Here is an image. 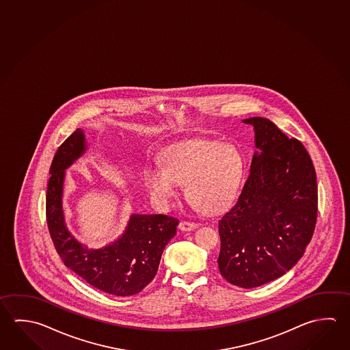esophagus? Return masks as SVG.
Returning a JSON list of instances; mask_svg holds the SVG:
<instances>
[{"instance_id": "34e87169", "label": "esophagus", "mask_w": 350, "mask_h": 350, "mask_svg": "<svg viewBox=\"0 0 350 350\" xmlns=\"http://www.w3.org/2000/svg\"><path fill=\"white\" fill-rule=\"evenodd\" d=\"M196 227H198V225L196 222H190V221H180L179 222V228L182 231H193V230H196Z\"/></svg>"}]
</instances>
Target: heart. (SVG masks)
I'll return each mask as SVG.
<instances>
[{"label": "heart", "instance_id": "b5f03b06", "mask_svg": "<svg viewBox=\"0 0 350 350\" xmlns=\"http://www.w3.org/2000/svg\"><path fill=\"white\" fill-rule=\"evenodd\" d=\"M162 167L148 166L144 184L161 208H170L179 194V184L193 206L206 214H220L232 205L245 173L239 150L213 140H190L168 148Z\"/></svg>", "mask_w": 350, "mask_h": 350}]
</instances>
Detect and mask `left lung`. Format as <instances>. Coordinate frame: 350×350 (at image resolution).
<instances>
[{
    "label": "left lung",
    "instance_id": "1",
    "mask_svg": "<svg viewBox=\"0 0 350 350\" xmlns=\"http://www.w3.org/2000/svg\"><path fill=\"white\" fill-rule=\"evenodd\" d=\"M254 128L257 151L239 200L219 221L221 275L239 288H257L299 262L317 220V180L310 154L265 118Z\"/></svg>",
    "mask_w": 350,
    "mask_h": 350
}]
</instances>
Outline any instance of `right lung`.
I'll use <instances>...</instances> for the list:
<instances>
[{
  "instance_id": "obj_1",
  "label": "right lung",
  "mask_w": 350,
  "mask_h": 350,
  "mask_svg": "<svg viewBox=\"0 0 350 350\" xmlns=\"http://www.w3.org/2000/svg\"><path fill=\"white\" fill-rule=\"evenodd\" d=\"M83 130L57 148L50 167L46 221L62 262L93 288L116 296L139 294L154 280L161 256L177 232L179 221L167 215L133 214L123 234L111 245L91 250L68 230L62 210L65 171L86 152Z\"/></svg>"
}]
</instances>
